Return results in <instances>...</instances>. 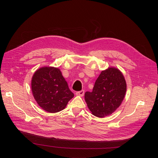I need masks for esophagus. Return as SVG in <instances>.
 Returning <instances> with one entry per match:
<instances>
[{"instance_id": "esophagus-1", "label": "esophagus", "mask_w": 158, "mask_h": 158, "mask_svg": "<svg viewBox=\"0 0 158 158\" xmlns=\"http://www.w3.org/2000/svg\"><path fill=\"white\" fill-rule=\"evenodd\" d=\"M76 94L77 96H83L84 94V90H82V91H77V92H76Z\"/></svg>"}]
</instances>
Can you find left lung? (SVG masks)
<instances>
[{"label": "left lung", "instance_id": "obj_1", "mask_svg": "<svg viewBox=\"0 0 158 158\" xmlns=\"http://www.w3.org/2000/svg\"><path fill=\"white\" fill-rule=\"evenodd\" d=\"M126 92V82L121 72L113 67L102 71L95 82L92 92L84 98L92 114L99 118L111 114L119 107Z\"/></svg>", "mask_w": 158, "mask_h": 158}]
</instances>
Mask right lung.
<instances>
[{"mask_svg": "<svg viewBox=\"0 0 158 158\" xmlns=\"http://www.w3.org/2000/svg\"><path fill=\"white\" fill-rule=\"evenodd\" d=\"M32 91L37 104L51 113L63 110L74 96L58 68L44 67L34 73Z\"/></svg>", "mask_w": 158, "mask_h": 158, "instance_id": "add662e5", "label": "right lung"}]
</instances>
